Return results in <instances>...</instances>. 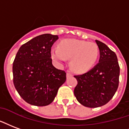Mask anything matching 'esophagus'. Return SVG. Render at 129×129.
<instances>
[{"label": "esophagus", "instance_id": "1", "mask_svg": "<svg viewBox=\"0 0 129 129\" xmlns=\"http://www.w3.org/2000/svg\"><path fill=\"white\" fill-rule=\"evenodd\" d=\"M72 77V74L70 73V72H67V74H66V77L67 78H70V77Z\"/></svg>", "mask_w": 129, "mask_h": 129}]
</instances>
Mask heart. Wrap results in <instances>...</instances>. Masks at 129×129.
<instances>
[{
	"mask_svg": "<svg viewBox=\"0 0 129 129\" xmlns=\"http://www.w3.org/2000/svg\"><path fill=\"white\" fill-rule=\"evenodd\" d=\"M99 55L96 44L75 39H66L51 49L52 59L59 63L70 59V68L79 74L88 72L96 64Z\"/></svg>",
	"mask_w": 129,
	"mask_h": 129,
	"instance_id": "b5f03b06",
	"label": "heart"
}]
</instances>
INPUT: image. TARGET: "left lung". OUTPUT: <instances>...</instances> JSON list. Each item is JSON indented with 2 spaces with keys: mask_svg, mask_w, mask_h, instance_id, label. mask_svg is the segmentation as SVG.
<instances>
[{
  "mask_svg": "<svg viewBox=\"0 0 129 129\" xmlns=\"http://www.w3.org/2000/svg\"><path fill=\"white\" fill-rule=\"evenodd\" d=\"M100 51L99 63L86 73L77 75L74 96L87 107L105 105L113 98L119 84L120 66L113 51L105 44L96 40Z\"/></svg>",
  "mask_w": 129,
  "mask_h": 129,
  "instance_id": "left-lung-1",
  "label": "left lung"
}]
</instances>
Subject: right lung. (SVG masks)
<instances>
[{
	"instance_id": "1",
	"label": "right lung",
	"mask_w": 129,
	"mask_h": 129,
	"mask_svg": "<svg viewBox=\"0 0 129 129\" xmlns=\"http://www.w3.org/2000/svg\"><path fill=\"white\" fill-rule=\"evenodd\" d=\"M57 35L43 34L18 50L13 63L14 84L20 96L30 105H48L66 80V73L53 66L51 47Z\"/></svg>"
}]
</instances>
